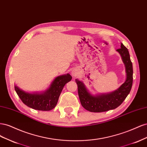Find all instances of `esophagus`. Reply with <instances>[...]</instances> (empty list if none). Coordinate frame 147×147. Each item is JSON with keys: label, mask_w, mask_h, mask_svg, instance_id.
Listing matches in <instances>:
<instances>
[{"label": "esophagus", "mask_w": 147, "mask_h": 147, "mask_svg": "<svg viewBox=\"0 0 147 147\" xmlns=\"http://www.w3.org/2000/svg\"><path fill=\"white\" fill-rule=\"evenodd\" d=\"M71 74H72V75L74 77H76L78 75V72L77 70H72V72H71Z\"/></svg>", "instance_id": "1"}]
</instances>
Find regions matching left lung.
<instances>
[{"label": "left lung", "instance_id": "obj_1", "mask_svg": "<svg viewBox=\"0 0 147 147\" xmlns=\"http://www.w3.org/2000/svg\"><path fill=\"white\" fill-rule=\"evenodd\" d=\"M117 51L121 56L126 72V81L118 90L107 94L93 96L88 91L82 82L78 79L75 80L78 86V93L81 104L90 112H103L116 109L123 103L131 91L133 81V69L129 53L127 48L122 43L121 48Z\"/></svg>", "mask_w": 147, "mask_h": 147}]
</instances>
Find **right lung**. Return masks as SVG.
Listing matches in <instances>:
<instances>
[{
	"label": "right lung",
	"instance_id": "add662e5",
	"mask_svg": "<svg viewBox=\"0 0 147 147\" xmlns=\"http://www.w3.org/2000/svg\"><path fill=\"white\" fill-rule=\"evenodd\" d=\"M72 80L69 74L56 77L47 90L40 93H29L15 85L18 96L23 103L35 110L49 111L54 109L65 84Z\"/></svg>",
	"mask_w": 147,
	"mask_h": 147
}]
</instances>
